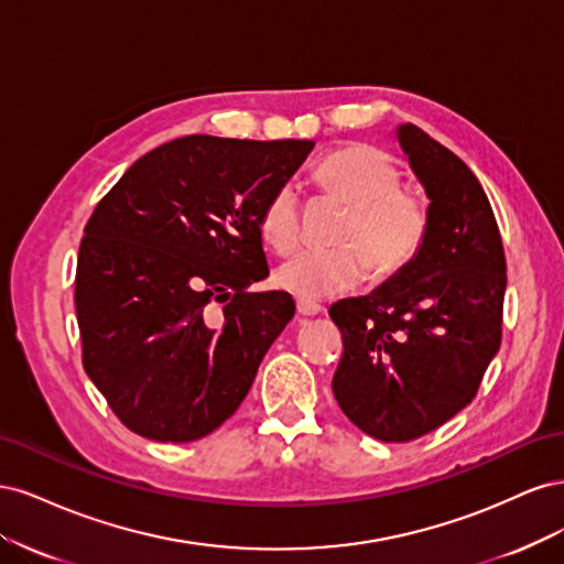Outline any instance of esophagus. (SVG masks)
I'll return each instance as SVG.
<instances>
[{"label":"esophagus","instance_id":"esophagus-1","mask_svg":"<svg viewBox=\"0 0 564 564\" xmlns=\"http://www.w3.org/2000/svg\"><path fill=\"white\" fill-rule=\"evenodd\" d=\"M296 311H299V315H303V317H313V315H319V313H322V305L315 303V301H308V299H299V301H296Z\"/></svg>","mask_w":564,"mask_h":564}]
</instances>
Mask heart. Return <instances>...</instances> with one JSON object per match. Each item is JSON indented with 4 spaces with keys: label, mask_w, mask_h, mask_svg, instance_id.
<instances>
[{
    "label": "heart",
    "mask_w": 564,
    "mask_h": 564,
    "mask_svg": "<svg viewBox=\"0 0 564 564\" xmlns=\"http://www.w3.org/2000/svg\"><path fill=\"white\" fill-rule=\"evenodd\" d=\"M324 195L348 207L336 249L301 251L275 272V284L301 299H329L373 280H390L412 263L431 228L429 204L402 191L398 164L383 150L348 145L329 152L315 169ZM263 240L280 253L301 242V199L294 185H280L261 212Z\"/></svg>",
    "instance_id": "obj_1"
}]
</instances>
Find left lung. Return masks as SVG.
I'll use <instances>...</instances> for the list:
<instances>
[{"instance_id":"left-lung-1","label":"left lung","mask_w":564,"mask_h":564,"mask_svg":"<svg viewBox=\"0 0 564 564\" xmlns=\"http://www.w3.org/2000/svg\"><path fill=\"white\" fill-rule=\"evenodd\" d=\"M398 143L429 195L416 259L367 296L329 308L344 334L332 390L344 414L381 442H409L470 404L501 346L506 256L480 181L414 124Z\"/></svg>"}]
</instances>
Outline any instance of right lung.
<instances>
[{"label": "right lung", "instance_id": "obj_1", "mask_svg": "<svg viewBox=\"0 0 564 564\" xmlns=\"http://www.w3.org/2000/svg\"><path fill=\"white\" fill-rule=\"evenodd\" d=\"M313 145L185 135L96 204L75 278L82 362L129 431L193 442L247 398L296 311L286 292H249L268 278L261 212Z\"/></svg>", "mask_w": 564, "mask_h": 564}]
</instances>
